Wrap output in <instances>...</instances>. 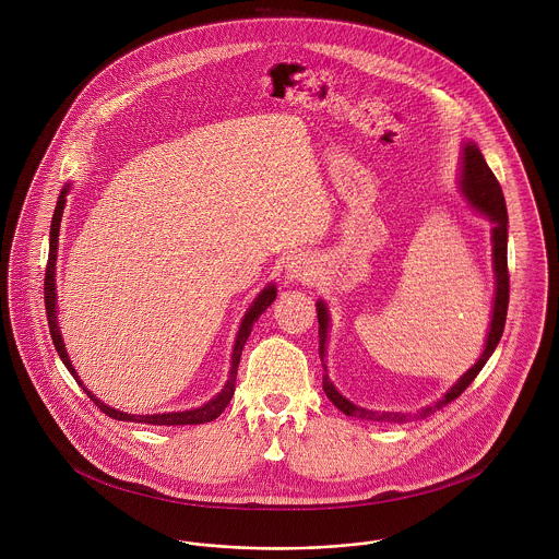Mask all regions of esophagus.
Returning <instances> with one entry per match:
<instances>
[{
  "mask_svg": "<svg viewBox=\"0 0 559 559\" xmlns=\"http://www.w3.org/2000/svg\"><path fill=\"white\" fill-rule=\"evenodd\" d=\"M312 275L310 262L306 258H290V262L286 264V277L295 280V282H304Z\"/></svg>",
  "mask_w": 559,
  "mask_h": 559,
  "instance_id": "obj_1",
  "label": "esophagus"
}]
</instances>
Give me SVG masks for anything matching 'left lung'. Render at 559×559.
Masks as SVG:
<instances>
[{"instance_id":"obj_1","label":"left lung","mask_w":559,"mask_h":559,"mask_svg":"<svg viewBox=\"0 0 559 559\" xmlns=\"http://www.w3.org/2000/svg\"><path fill=\"white\" fill-rule=\"evenodd\" d=\"M461 189L467 198V202L478 211L479 215H486L488 222L492 224L490 230V242H492V269H495V299H492V314H490V326L486 335L484 350L479 355L478 361L441 396L432 406L419 408L415 415L411 413H388V411H370L364 406L353 404L350 400L344 399L335 385L329 381L326 374H322V390L326 399L331 400L344 415L348 417H359L366 421H408L411 417H428L437 408L450 404L452 400L459 399L478 377L479 370L497 348L503 326H506V314H508V299H510V275H508V211H506V200L501 193V187L486 165L481 157L478 146L474 142H467L463 146V157H461ZM319 310V353L324 366V353H326V333H329V310L324 301H317ZM326 370V366H324Z\"/></svg>"}]
</instances>
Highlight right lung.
Instances as JSON below:
<instances>
[{"label": "right lung", "mask_w": 559, "mask_h": 559, "mask_svg": "<svg viewBox=\"0 0 559 559\" xmlns=\"http://www.w3.org/2000/svg\"><path fill=\"white\" fill-rule=\"evenodd\" d=\"M71 185H67L58 198L56 211H53V219H51V233H49V260H47V271H45V310H47V320H49V331H51V340L56 344V350L62 359V364L69 368V372L75 377V381L83 388V383L67 355L64 348V340L58 326V297H56V260H58V237H60V222H62V213H64V204H67V193H69ZM277 297V288L273 284H269L264 290H260V295L253 299V304L249 306V310L245 312V317L240 320L239 333H237V342L233 348V368H230V377L224 385V390L213 400H209L206 404L191 408V411H176V413H157V415H131L118 408H111L107 404H103L96 399L92 392H87L83 388V392L90 396V400L109 417L118 419V421H135V424H153V426H191V424H206L217 419L224 408L228 406V402L235 396V388H237V370H239L240 353L242 346L255 324V320L262 317V312L275 301Z\"/></svg>", "instance_id": "add662e5"}]
</instances>
